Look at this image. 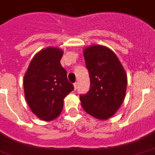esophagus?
<instances>
[{
	"label": "esophagus",
	"instance_id": "1",
	"mask_svg": "<svg viewBox=\"0 0 155 155\" xmlns=\"http://www.w3.org/2000/svg\"><path fill=\"white\" fill-rule=\"evenodd\" d=\"M78 83H75V84H74V88H75V90H76V89H78Z\"/></svg>",
	"mask_w": 155,
	"mask_h": 155
}]
</instances>
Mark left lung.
<instances>
[{"label":"left lung","instance_id":"1","mask_svg":"<svg viewBox=\"0 0 155 155\" xmlns=\"http://www.w3.org/2000/svg\"><path fill=\"white\" fill-rule=\"evenodd\" d=\"M90 78L89 91L80 95L81 104L88 114L107 120L124 101L127 77L117 55L108 47L94 45L84 50Z\"/></svg>","mask_w":155,"mask_h":155}]
</instances>
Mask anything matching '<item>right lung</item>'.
Instances as JSON below:
<instances>
[{"label":"right lung","instance_id":"right-lung-1","mask_svg":"<svg viewBox=\"0 0 155 155\" xmlns=\"http://www.w3.org/2000/svg\"><path fill=\"white\" fill-rule=\"evenodd\" d=\"M63 51L48 47L33 57L23 78L24 95L34 114L43 120L58 117L64 98L74 89L61 65Z\"/></svg>","mask_w":155,"mask_h":155}]
</instances>
